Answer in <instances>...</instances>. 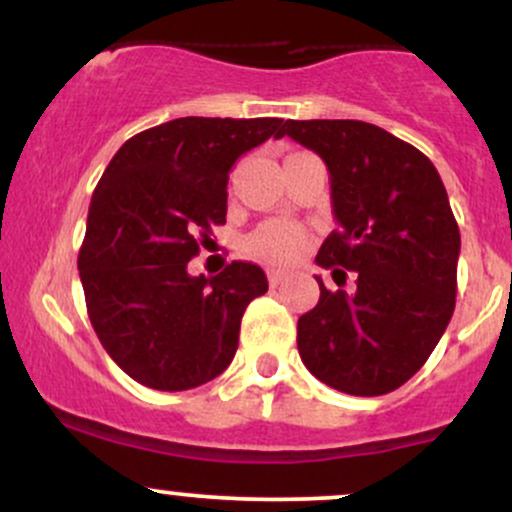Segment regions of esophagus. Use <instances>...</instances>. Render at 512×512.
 I'll use <instances>...</instances> for the list:
<instances>
[{"label": "esophagus", "instance_id": "1", "mask_svg": "<svg viewBox=\"0 0 512 512\" xmlns=\"http://www.w3.org/2000/svg\"><path fill=\"white\" fill-rule=\"evenodd\" d=\"M286 276H289V274H286L284 269H269V274H267V279H269V286H279L281 281L286 279Z\"/></svg>", "mask_w": 512, "mask_h": 512}]
</instances>
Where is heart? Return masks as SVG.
I'll use <instances>...</instances> for the list:
<instances>
[{
  "label": "heart",
  "mask_w": 512,
  "mask_h": 512,
  "mask_svg": "<svg viewBox=\"0 0 512 512\" xmlns=\"http://www.w3.org/2000/svg\"><path fill=\"white\" fill-rule=\"evenodd\" d=\"M308 245V236L298 223L267 221L248 238V250L264 262L286 264L293 262Z\"/></svg>",
  "instance_id": "heart-1"
}]
</instances>
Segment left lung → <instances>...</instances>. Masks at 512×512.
<instances>
[{
    "label": "left lung",
    "mask_w": 512,
    "mask_h": 512,
    "mask_svg": "<svg viewBox=\"0 0 512 512\" xmlns=\"http://www.w3.org/2000/svg\"><path fill=\"white\" fill-rule=\"evenodd\" d=\"M281 134L327 163L339 228L315 262L337 286L298 317V354L334 390H397L436 349L457 296L460 228L436 166L395 134L361 120H286Z\"/></svg>",
    "instance_id": "1"
}]
</instances>
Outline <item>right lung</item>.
Wrapping results in <instances>:
<instances>
[{
    "instance_id": "add662e5",
    "label": "right lung",
    "mask_w": 512,
    "mask_h": 512,
    "mask_svg": "<svg viewBox=\"0 0 512 512\" xmlns=\"http://www.w3.org/2000/svg\"><path fill=\"white\" fill-rule=\"evenodd\" d=\"M279 117H178L120 146L88 207L79 250L88 320L103 349L151 390H192L233 361L240 320L267 276L252 262L187 274L226 223L228 170L284 137Z\"/></svg>"
}]
</instances>
